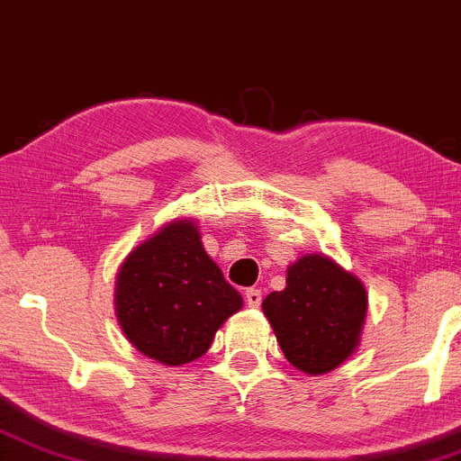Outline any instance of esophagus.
<instances>
[{"label":"esophagus","instance_id":"esophagus-1","mask_svg":"<svg viewBox=\"0 0 461 461\" xmlns=\"http://www.w3.org/2000/svg\"><path fill=\"white\" fill-rule=\"evenodd\" d=\"M261 299H264L261 290H257V288L246 290V303H249V308H259Z\"/></svg>","mask_w":461,"mask_h":461}]
</instances>
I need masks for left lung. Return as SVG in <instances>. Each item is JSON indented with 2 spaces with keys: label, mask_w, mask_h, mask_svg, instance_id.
Listing matches in <instances>:
<instances>
[{
  "label": "left lung",
  "mask_w": 461,
  "mask_h": 461,
  "mask_svg": "<svg viewBox=\"0 0 461 461\" xmlns=\"http://www.w3.org/2000/svg\"><path fill=\"white\" fill-rule=\"evenodd\" d=\"M285 358L321 375L354 354L367 316L365 285L325 255H303L285 275V288L261 303Z\"/></svg>",
  "instance_id": "obj_1"
}]
</instances>
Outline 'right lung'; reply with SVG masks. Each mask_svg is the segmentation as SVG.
<instances>
[{
	"label": "right lung",
	"instance_id": "obj_1",
	"mask_svg": "<svg viewBox=\"0 0 461 461\" xmlns=\"http://www.w3.org/2000/svg\"><path fill=\"white\" fill-rule=\"evenodd\" d=\"M113 303L133 348L177 367L204 356L244 301L206 255L195 221L173 220L122 261Z\"/></svg>",
	"mask_w": 461,
	"mask_h": 461
}]
</instances>
